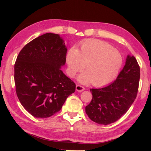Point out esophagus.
<instances>
[{
  "mask_svg": "<svg viewBox=\"0 0 151 151\" xmlns=\"http://www.w3.org/2000/svg\"><path fill=\"white\" fill-rule=\"evenodd\" d=\"M84 89H85V88L83 86H82L81 85L76 86V90H77V91H78V92H82V91H84Z\"/></svg>",
  "mask_w": 151,
  "mask_h": 151,
  "instance_id": "esophagus-1",
  "label": "esophagus"
}]
</instances>
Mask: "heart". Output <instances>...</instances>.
<instances>
[{
  "instance_id": "obj_1",
  "label": "heart",
  "mask_w": 151,
  "mask_h": 151,
  "mask_svg": "<svg viewBox=\"0 0 151 151\" xmlns=\"http://www.w3.org/2000/svg\"><path fill=\"white\" fill-rule=\"evenodd\" d=\"M120 52L102 41L91 40L84 42L79 50H70L67 55L68 74H80L77 80L82 84L90 83L94 86H102L111 82L117 76L122 65Z\"/></svg>"
}]
</instances>
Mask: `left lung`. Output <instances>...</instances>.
I'll use <instances>...</instances> for the list:
<instances>
[{
	"label": "left lung",
	"mask_w": 151,
	"mask_h": 151,
	"mask_svg": "<svg viewBox=\"0 0 151 151\" xmlns=\"http://www.w3.org/2000/svg\"><path fill=\"white\" fill-rule=\"evenodd\" d=\"M140 67L134 56L128 55L125 65L116 80L99 89H91L93 99L86 106L90 119L106 125L115 122L130 108L137 97Z\"/></svg>",
	"instance_id": "obj_1"
}]
</instances>
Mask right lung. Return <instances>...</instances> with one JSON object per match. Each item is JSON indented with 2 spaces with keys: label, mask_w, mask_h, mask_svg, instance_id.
Masks as SVG:
<instances>
[{
  "label": "right lung",
  "mask_w": 151,
  "mask_h": 151,
  "mask_svg": "<svg viewBox=\"0 0 151 151\" xmlns=\"http://www.w3.org/2000/svg\"><path fill=\"white\" fill-rule=\"evenodd\" d=\"M67 49L60 35L46 33L23 47L14 65L16 94L36 118L52 116L61 109L76 84L61 70Z\"/></svg>",
  "instance_id": "right-lung-1"
}]
</instances>
